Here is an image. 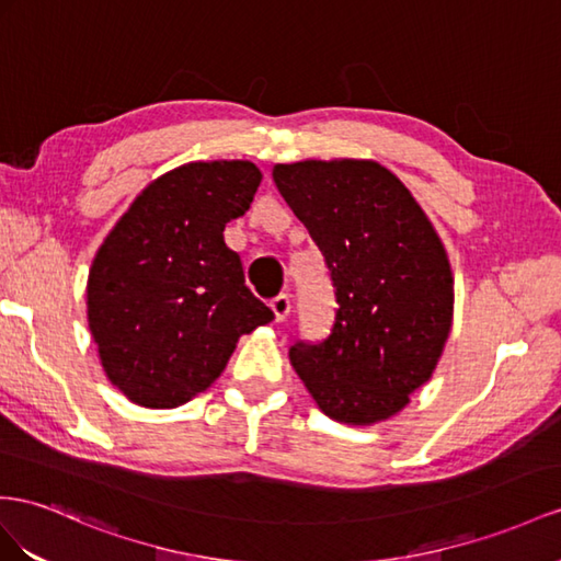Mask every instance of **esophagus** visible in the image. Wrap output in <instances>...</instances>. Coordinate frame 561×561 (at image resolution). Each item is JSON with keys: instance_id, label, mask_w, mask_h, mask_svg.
<instances>
[{"instance_id": "1", "label": "esophagus", "mask_w": 561, "mask_h": 561, "mask_svg": "<svg viewBox=\"0 0 561 561\" xmlns=\"http://www.w3.org/2000/svg\"><path fill=\"white\" fill-rule=\"evenodd\" d=\"M270 308H272V312H275V320L284 322L286 314L291 312V298L286 294H279L270 300Z\"/></svg>"}]
</instances>
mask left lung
I'll use <instances>...</instances> for the list:
<instances>
[{"label": "left lung", "instance_id": "1", "mask_svg": "<svg viewBox=\"0 0 561 561\" xmlns=\"http://www.w3.org/2000/svg\"><path fill=\"white\" fill-rule=\"evenodd\" d=\"M279 194L308 227L336 289V318L289 360L329 420L369 426L396 417L434 375L450 336L455 279L426 213L369 158L277 163Z\"/></svg>", "mask_w": 561, "mask_h": 561}]
</instances>
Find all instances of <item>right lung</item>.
<instances>
[{"mask_svg":"<svg viewBox=\"0 0 561 561\" xmlns=\"http://www.w3.org/2000/svg\"><path fill=\"white\" fill-rule=\"evenodd\" d=\"M261 180L251 161L184 163L144 186L99 247L88 324L108 381L135 405L190 403L237 341L275 318L222 237Z\"/></svg>","mask_w":561,"mask_h":561,"instance_id":"right-lung-1","label":"right lung"}]
</instances>
